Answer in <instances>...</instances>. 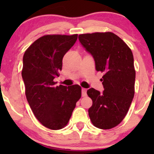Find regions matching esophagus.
Here are the masks:
<instances>
[{
    "label": "esophagus",
    "instance_id": "obj_1",
    "mask_svg": "<svg viewBox=\"0 0 154 154\" xmlns=\"http://www.w3.org/2000/svg\"><path fill=\"white\" fill-rule=\"evenodd\" d=\"M87 94V90L85 88H82V96L85 97Z\"/></svg>",
    "mask_w": 154,
    "mask_h": 154
}]
</instances>
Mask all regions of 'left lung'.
I'll list each match as a JSON object with an SVG mask.
<instances>
[{
	"instance_id": "left-lung-1",
	"label": "left lung",
	"mask_w": 154,
	"mask_h": 154,
	"mask_svg": "<svg viewBox=\"0 0 154 154\" xmlns=\"http://www.w3.org/2000/svg\"><path fill=\"white\" fill-rule=\"evenodd\" d=\"M79 40L93 57L96 70L104 74L101 79L104 91L92 88L87 91L92 100L90 119L95 127L111 129L123 121L134 97L133 54L125 42L111 32L81 34Z\"/></svg>"
}]
</instances>
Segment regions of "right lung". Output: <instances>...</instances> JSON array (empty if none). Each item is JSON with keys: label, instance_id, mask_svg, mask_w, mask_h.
Masks as SVG:
<instances>
[{"label": "right lung", "instance_id": "right-lung-1", "mask_svg": "<svg viewBox=\"0 0 154 154\" xmlns=\"http://www.w3.org/2000/svg\"><path fill=\"white\" fill-rule=\"evenodd\" d=\"M78 34L47 35L29 46L23 57L22 76L29 106L42 125L51 130L64 128L81 97L79 85L56 86L62 59L74 45Z\"/></svg>", "mask_w": 154, "mask_h": 154}]
</instances>
